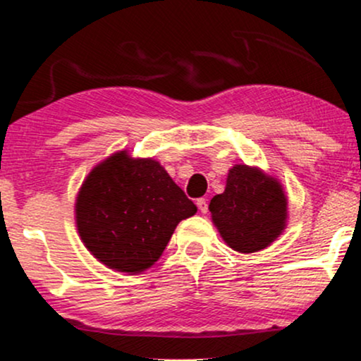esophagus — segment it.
<instances>
[{
  "mask_svg": "<svg viewBox=\"0 0 361 361\" xmlns=\"http://www.w3.org/2000/svg\"><path fill=\"white\" fill-rule=\"evenodd\" d=\"M195 204H197V207H199V211H201L202 212V214H206V212H207V201H206V199H197V202H195Z\"/></svg>",
  "mask_w": 361,
  "mask_h": 361,
  "instance_id": "obj_1",
  "label": "esophagus"
}]
</instances>
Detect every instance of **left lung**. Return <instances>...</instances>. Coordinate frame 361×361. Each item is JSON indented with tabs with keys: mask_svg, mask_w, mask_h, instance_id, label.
I'll return each mask as SVG.
<instances>
[{
	"mask_svg": "<svg viewBox=\"0 0 361 361\" xmlns=\"http://www.w3.org/2000/svg\"><path fill=\"white\" fill-rule=\"evenodd\" d=\"M209 211L224 243L244 255L271 246L288 226L281 182L246 164L229 169L224 192L211 199Z\"/></svg>",
	"mask_w": 361,
	"mask_h": 361,
	"instance_id": "left-lung-1",
	"label": "left lung"
}]
</instances>
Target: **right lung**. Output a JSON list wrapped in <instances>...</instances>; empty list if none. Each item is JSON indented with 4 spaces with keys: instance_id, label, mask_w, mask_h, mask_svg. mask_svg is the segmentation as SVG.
Returning <instances> with one entry per match:
<instances>
[{
    "instance_id": "obj_1",
    "label": "right lung",
    "mask_w": 361,
    "mask_h": 361,
    "mask_svg": "<svg viewBox=\"0 0 361 361\" xmlns=\"http://www.w3.org/2000/svg\"><path fill=\"white\" fill-rule=\"evenodd\" d=\"M197 212L159 160L118 150L88 172L75 199V224L106 268L140 274L162 256L182 219Z\"/></svg>"
}]
</instances>
